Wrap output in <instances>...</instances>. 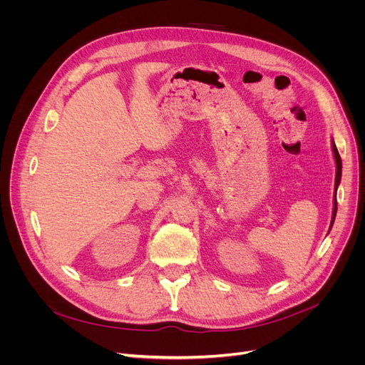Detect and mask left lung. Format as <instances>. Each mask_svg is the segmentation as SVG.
Returning a JSON list of instances; mask_svg holds the SVG:
<instances>
[{"label": "left lung", "mask_w": 365, "mask_h": 365, "mask_svg": "<svg viewBox=\"0 0 365 365\" xmlns=\"http://www.w3.org/2000/svg\"><path fill=\"white\" fill-rule=\"evenodd\" d=\"M333 152H334V160H336V190H337V186H339L340 178H341V158L339 155V150H337L334 143H333ZM336 213H337V200H336V195H334V210H333V219H331V225L330 226H333Z\"/></svg>", "instance_id": "obj_1"}]
</instances>
